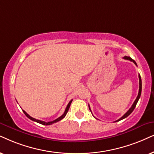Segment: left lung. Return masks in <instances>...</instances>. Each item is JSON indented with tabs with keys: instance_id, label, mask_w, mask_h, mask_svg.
Returning <instances> with one entry per match:
<instances>
[{
	"instance_id": "left-lung-1",
	"label": "left lung",
	"mask_w": 154,
	"mask_h": 154,
	"mask_svg": "<svg viewBox=\"0 0 154 154\" xmlns=\"http://www.w3.org/2000/svg\"><path fill=\"white\" fill-rule=\"evenodd\" d=\"M124 59H125V60H130V61L133 62V63H134V64H135L137 66V63H136V62L134 61V60L133 59H131V58L130 57H128V56H125V57H124ZM139 94H138V96H137V99H136V100L134 101V104H132V106H131V108H130L127 111V112H126V114H124V115L122 116V117H121L120 119H119L118 120L115 121V122H119V121L122 120V119H125V118L127 117L128 116L130 115V114H131V112H133L134 109H135V107H136V106H137V104L138 101H139V98H140V97H141V87H142V85H141V76H140V75H139ZM89 110L91 111V109H90V107H89Z\"/></svg>"
}]
</instances>
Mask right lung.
<instances>
[{"instance_id":"1","label":"right lung","mask_w":154,"mask_h":154,"mask_svg":"<svg viewBox=\"0 0 154 154\" xmlns=\"http://www.w3.org/2000/svg\"><path fill=\"white\" fill-rule=\"evenodd\" d=\"M72 102V100L70 101V102H69V104H67V107H66V109H65V112H64V114H63V115H62L61 116H60L59 118L56 119L55 120L52 121V122H43V121H40V120L36 119H35V118H32V117H31V116H30V115H29L28 114H27V113L25 112L24 110H23V112H24V114H25V116H26L27 117L29 118V119H31V120H32V121H34V122H38V123H39V124H42V125H50V124H54V123H56V122H59V121L62 120V119H63L64 117H65V116H66V114H67V113L68 112V110H69V106H70V104H71Z\"/></svg>"}]
</instances>
